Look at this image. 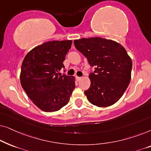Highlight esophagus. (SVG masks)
Returning <instances> with one entry per match:
<instances>
[{
    "label": "esophagus",
    "mask_w": 151,
    "mask_h": 151,
    "mask_svg": "<svg viewBox=\"0 0 151 151\" xmlns=\"http://www.w3.org/2000/svg\"><path fill=\"white\" fill-rule=\"evenodd\" d=\"M76 80H77V81H79V80H81V77H78V76H76Z\"/></svg>",
    "instance_id": "34e87169"
}]
</instances>
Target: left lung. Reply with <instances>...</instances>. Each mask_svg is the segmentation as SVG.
Listing matches in <instances>:
<instances>
[{
	"label": "left lung",
	"mask_w": 151,
	"mask_h": 151,
	"mask_svg": "<svg viewBox=\"0 0 151 151\" xmlns=\"http://www.w3.org/2000/svg\"><path fill=\"white\" fill-rule=\"evenodd\" d=\"M74 45L95 67L89 75L90 87L84 91L88 100L98 107L114 104L131 81L132 61L126 49L115 41L98 37L75 40Z\"/></svg>",
	"instance_id": "left-lung-1"
}]
</instances>
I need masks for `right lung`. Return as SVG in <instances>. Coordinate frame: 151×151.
Wrapping results in <instances>:
<instances>
[{
    "label": "right lung",
    "mask_w": 151,
    "mask_h": 151,
    "mask_svg": "<svg viewBox=\"0 0 151 151\" xmlns=\"http://www.w3.org/2000/svg\"><path fill=\"white\" fill-rule=\"evenodd\" d=\"M71 40H52L31 50L24 57L20 79L30 100L45 112L57 111L69 102L75 78L58 72L71 48ZM65 72V71H64Z\"/></svg>",
    "instance_id": "1"
}]
</instances>
